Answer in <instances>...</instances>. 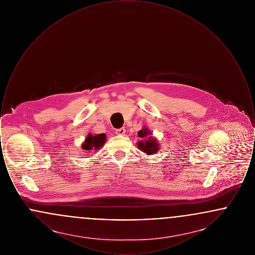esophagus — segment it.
Listing matches in <instances>:
<instances>
[{"mask_svg":"<svg viewBox=\"0 0 255 255\" xmlns=\"http://www.w3.org/2000/svg\"><path fill=\"white\" fill-rule=\"evenodd\" d=\"M116 133H117V134H119V135H124L125 134V129L124 128H120V129H118L116 131Z\"/></svg>","mask_w":255,"mask_h":255,"instance_id":"obj_1","label":"esophagus"}]
</instances>
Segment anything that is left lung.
Wrapping results in <instances>:
<instances>
[{
	"mask_svg": "<svg viewBox=\"0 0 255 255\" xmlns=\"http://www.w3.org/2000/svg\"><path fill=\"white\" fill-rule=\"evenodd\" d=\"M152 134L153 133L146 126L137 133L138 137H140L141 140L136 142V146L140 151H142L148 156L157 154L158 150L160 149L158 140Z\"/></svg>",
	"mask_w": 255,
	"mask_h": 255,
	"instance_id": "left-lung-1",
	"label": "left lung"
}]
</instances>
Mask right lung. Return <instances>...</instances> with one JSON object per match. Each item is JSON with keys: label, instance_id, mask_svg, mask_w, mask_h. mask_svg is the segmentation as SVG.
Returning <instances> with one entry per match:
<instances>
[{"label": "right lung", "instance_id": "add662e5", "mask_svg": "<svg viewBox=\"0 0 255 255\" xmlns=\"http://www.w3.org/2000/svg\"><path fill=\"white\" fill-rule=\"evenodd\" d=\"M106 142V134L105 133H98V134H92L88 133L86 136L85 140L82 143V149L90 152H95L99 150Z\"/></svg>", "mask_w": 255, "mask_h": 255}]
</instances>
